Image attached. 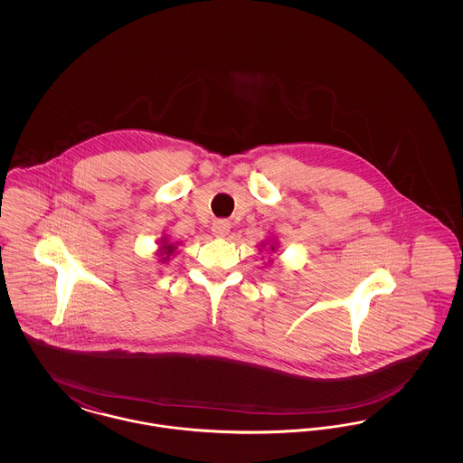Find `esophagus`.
Returning a JSON list of instances; mask_svg holds the SVG:
<instances>
[{
    "mask_svg": "<svg viewBox=\"0 0 463 463\" xmlns=\"http://www.w3.org/2000/svg\"><path fill=\"white\" fill-rule=\"evenodd\" d=\"M229 229H231V225H229V222L227 221H215L212 223V232H213L217 238L227 236Z\"/></svg>",
    "mask_w": 463,
    "mask_h": 463,
    "instance_id": "obj_1",
    "label": "esophagus"
}]
</instances>
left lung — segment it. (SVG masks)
<instances>
[{
  "label": "left lung",
  "instance_id": "obj_1",
  "mask_svg": "<svg viewBox=\"0 0 463 463\" xmlns=\"http://www.w3.org/2000/svg\"><path fill=\"white\" fill-rule=\"evenodd\" d=\"M267 244V250H270V251H276V242H264L262 246Z\"/></svg>",
  "mask_w": 463,
  "mask_h": 463
}]
</instances>
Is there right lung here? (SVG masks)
Returning a JSON list of instances; mask_svg holds the SVG:
<instances>
[{
	"label": "right lung",
	"instance_id": "right-lung-1",
	"mask_svg": "<svg viewBox=\"0 0 463 463\" xmlns=\"http://www.w3.org/2000/svg\"><path fill=\"white\" fill-rule=\"evenodd\" d=\"M176 246L174 242L168 241V238H161V246H159V251H157V257H159V262H168L170 257L175 253Z\"/></svg>",
	"mask_w": 463,
	"mask_h": 463
}]
</instances>
